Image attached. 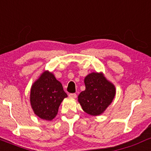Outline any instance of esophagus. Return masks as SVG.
I'll return each mask as SVG.
<instances>
[{
  "mask_svg": "<svg viewBox=\"0 0 151 151\" xmlns=\"http://www.w3.org/2000/svg\"><path fill=\"white\" fill-rule=\"evenodd\" d=\"M69 97L71 98H76V97H77V95L76 93H70L69 94Z\"/></svg>",
  "mask_w": 151,
  "mask_h": 151,
  "instance_id": "esophagus-1",
  "label": "esophagus"
}]
</instances>
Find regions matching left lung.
Returning <instances> with one entry per match:
<instances>
[{"mask_svg": "<svg viewBox=\"0 0 151 151\" xmlns=\"http://www.w3.org/2000/svg\"><path fill=\"white\" fill-rule=\"evenodd\" d=\"M86 86L78 97L83 110L91 116H100L113 102L116 93L114 84L102 72H93L86 76Z\"/></svg>", "mask_w": 151, "mask_h": 151, "instance_id": "obj_1", "label": "left lung"}]
</instances>
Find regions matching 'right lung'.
I'll list each match as a JSON object with an SVG mask.
<instances>
[{
    "label": "right lung",
    "mask_w": 151,
    "mask_h": 151,
    "mask_svg": "<svg viewBox=\"0 0 151 151\" xmlns=\"http://www.w3.org/2000/svg\"><path fill=\"white\" fill-rule=\"evenodd\" d=\"M67 97L62 84L53 73L45 70L32 85L30 103L37 116L51 121L57 116L60 103Z\"/></svg>",
    "instance_id": "1"
}]
</instances>
